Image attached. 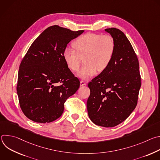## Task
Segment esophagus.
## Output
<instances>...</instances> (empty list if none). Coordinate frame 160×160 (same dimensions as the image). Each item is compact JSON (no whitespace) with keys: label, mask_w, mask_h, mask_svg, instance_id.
<instances>
[{"label":"esophagus","mask_w":160,"mask_h":160,"mask_svg":"<svg viewBox=\"0 0 160 160\" xmlns=\"http://www.w3.org/2000/svg\"><path fill=\"white\" fill-rule=\"evenodd\" d=\"M87 85V82L83 81V80H82L80 82V86H83V85Z\"/></svg>","instance_id":"obj_1"}]
</instances>
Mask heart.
Masks as SVG:
<instances>
[{
	"mask_svg": "<svg viewBox=\"0 0 160 160\" xmlns=\"http://www.w3.org/2000/svg\"><path fill=\"white\" fill-rule=\"evenodd\" d=\"M73 49L65 48L62 56L67 66L78 72L85 58V65L78 73L82 79H88L97 72L105 71L111 64L115 52V42L109 35L87 33L78 37L72 43Z\"/></svg>",
	"mask_w": 160,
	"mask_h": 160,
	"instance_id": "b5f03b06",
	"label": "heart"
}]
</instances>
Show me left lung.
Listing matches in <instances>:
<instances>
[{
  "label": "left lung",
  "mask_w": 160,
  "mask_h": 160,
  "mask_svg": "<svg viewBox=\"0 0 160 160\" xmlns=\"http://www.w3.org/2000/svg\"><path fill=\"white\" fill-rule=\"evenodd\" d=\"M115 42V52L107 69L88 83V115L94 123L113 127L125 121L135 108L141 86L138 58L119 29H105Z\"/></svg>",
  "instance_id": "obj_1"
}]
</instances>
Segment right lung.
Returning a JSON list of instances; mask_svg holds the SVG:
<instances>
[{"instance_id":"obj_1","label":"right lung","mask_w":160,"mask_h":160,"mask_svg":"<svg viewBox=\"0 0 160 160\" xmlns=\"http://www.w3.org/2000/svg\"><path fill=\"white\" fill-rule=\"evenodd\" d=\"M83 32L49 27L22 58L16 90L20 108L30 120L42 123L57 120L66 99L78 89L80 81L67 66L62 53L67 44Z\"/></svg>"}]
</instances>
